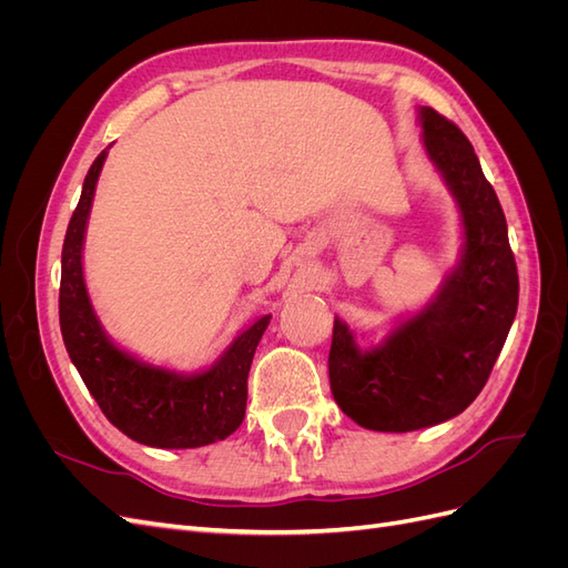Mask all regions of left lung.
<instances>
[{
	"label": "left lung",
	"mask_w": 568,
	"mask_h": 568,
	"mask_svg": "<svg viewBox=\"0 0 568 568\" xmlns=\"http://www.w3.org/2000/svg\"><path fill=\"white\" fill-rule=\"evenodd\" d=\"M426 156L453 192L464 227L457 267L417 315L359 351L334 320L329 382L338 407L372 432H417L457 417L486 386L519 305L507 220L464 132L419 109Z\"/></svg>",
	"instance_id": "8db88e82"
}]
</instances>
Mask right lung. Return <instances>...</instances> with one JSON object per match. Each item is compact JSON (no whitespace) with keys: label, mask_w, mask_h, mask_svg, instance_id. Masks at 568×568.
<instances>
[{"label":"right lung","mask_w":568,"mask_h":568,"mask_svg":"<svg viewBox=\"0 0 568 568\" xmlns=\"http://www.w3.org/2000/svg\"><path fill=\"white\" fill-rule=\"evenodd\" d=\"M109 151H101L82 184L61 253L59 322L65 351L106 419L151 448H201L234 434L246 415L248 369L270 315L239 334L199 374H178L132 357L106 336L82 274V244L94 189Z\"/></svg>","instance_id":"right-lung-1"}]
</instances>
